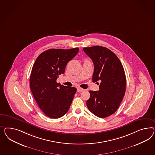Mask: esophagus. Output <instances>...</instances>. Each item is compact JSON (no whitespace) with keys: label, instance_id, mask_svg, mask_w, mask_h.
<instances>
[{"label":"esophagus","instance_id":"esophagus-1","mask_svg":"<svg viewBox=\"0 0 155 155\" xmlns=\"http://www.w3.org/2000/svg\"><path fill=\"white\" fill-rule=\"evenodd\" d=\"M84 89H83L82 88H81V87H78V88H77V92H82V91H84Z\"/></svg>","mask_w":155,"mask_h":155}]
</instances>
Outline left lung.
Returning <instances> with one entry per match:
<instances>
[{
    "mask_svg": "<svg viewBox=\"0 0 155 155\" xmlns=\"http://www.w3.org/2000/svg\"><path fill=\"white\" fill-rule=\"evenodd\" d=\"M83 50L94 65L92 82H101L99 91H90L86 105L97 117H108L118 108L125 93L124 68L117 56L106 47L95 46Z\"/></svg>",
    "mask_w": 155,
    "mask_h": 155,
    "instance_id": "obj_1",
    "label": "left lung"
}]
</instances>
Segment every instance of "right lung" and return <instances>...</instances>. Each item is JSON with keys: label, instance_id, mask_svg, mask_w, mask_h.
I'll list each match as a JSON object with an SVG mask.
<instances>
[{"label": "right lung", "instance_id": "1", "mask_svg": "<svg viewBox=\"0 0 155 155\" xmlns=\"http://www.w3.org/2000/svg\"><path fill=\"white\" fill-rule=\"evenodd\" d=\"M78 51V48L50 49L39 54L34 64L30 89L39 107L48 117L60 118L70 108L77 88L61 85L56 80Z\"/></svg>", "mask_w": 155, "mask_h": 155}]
</instances>
